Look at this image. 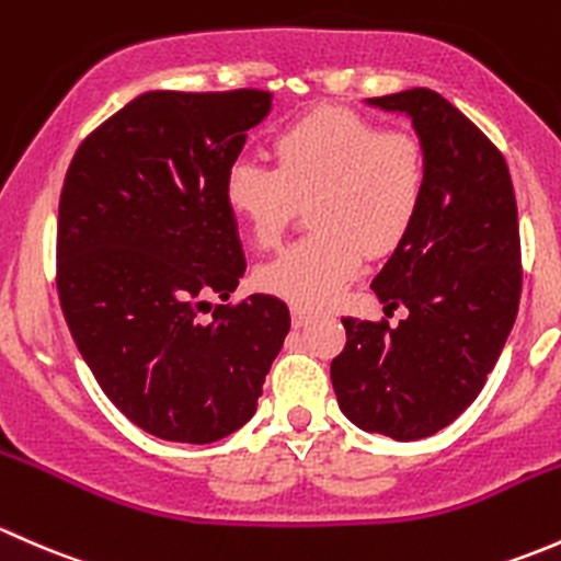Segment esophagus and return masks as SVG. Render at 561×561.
<instances>
[{"label":"esophagus","mask_w":561,"mask_h":561,"mask_svg":"<svg viewBox=\"0 0 561 561\" xmlns=\"http://www.w3.org/2000/svg\"><path fill=\"white\" fill-rule=\"evenodd\" d=\"M316 316V310L305 308V305H291V321L294 327H305Z\"/></svg>","instance_id":"obj_1"}]
</instances>
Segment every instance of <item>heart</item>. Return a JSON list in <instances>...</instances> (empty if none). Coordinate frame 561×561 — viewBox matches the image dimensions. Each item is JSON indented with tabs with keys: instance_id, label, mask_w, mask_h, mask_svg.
I'll use <instances>...</instances> for the list:
<instances>
[{
	"instance_id": "obj_1",
	"label": "heart",
	"mask_w": 561,
	"mask_h": 561,
	"mask_svg": "<svg viewBox=\"0 0 561 561\" xmlns=\"http://www.w3.org/2000/svg\"><path fill=\"white\" fill-rule=\"evenodd\" d=\"M275 167L238 156L224 178L229 213L259 248H275L310 199L308 238L259 270L270 294L329 305L359 275L365 253H391L419 218L430 181L426 148L410 129H380L343 107L302 115L273 140Z\"/></svg>"
}]
</instances>
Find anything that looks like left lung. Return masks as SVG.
Masks as SVG:
<instances>
[{"label": "left lung", "mask_w": 561, "mask_h": 561, "mask_svg": "<svg viewBox=\"0 0 561 561\" xmlns=\"http://www.w3.org/2000/svg\"><path fill=\"white\" fill-rule=\"evenodd\" d=\"M373 105L413 118L430 181L419 218L373 280L408 319H343L332 359L340 410L359 430L419 440L459 419L481 394L522 297V238L500 148L437 91L408 89Z\"/></svg>", "instance_id": "8db88e82"}]
</instances>
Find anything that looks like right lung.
Here are the masks:
<instances>
[{"label":"right lung","mask_w":561,"mask_h":561,"mask_svg":"<svg viewBox=\"0 0 561 561\" xmlns=\"http://www.w3.org/2000/svg\"><path fill=\"white\" fill-rule=\"evenodd\" d=\"M270 91H148L96 126L59 199L56 288L115 408L161 440L213 443L256 410L288 334L245 270L224 178Z\"/></svg>","instance_id":"1"}]
</instances>
